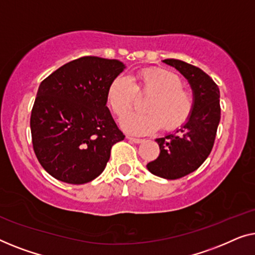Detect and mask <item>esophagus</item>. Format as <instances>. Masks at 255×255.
<instances>
[{"mask_svg": "<svg viewBox=\"0 0 255 255\" xmlns=\"http://www.w3.org/2000/svg\"><path fill=\"white\" fill-rule=\"evenodd\" d=\"M129 141H131V142H134V143H141V142H143V139L142 138H137V137H131V136H128L127 137Z\"/></svg>", "mask_w": 255, "mask_h": 255, "instance_id": "34e87169", "label": "esophagus"}]
</instances>
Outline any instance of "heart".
Returning a JSON list of instances; mask_svg holds the SVG:
<instances>
[{"label": "heart", "mask_w": 255, "mask_h": 255, "mask_svg": "<svg viewBox=\"0 0 255 255\" xmlns=\"http://www.w3.org/2000/svg\"><path fill=\"white\" fill-rule=\"evenodd\" d=\"M181 78L164 69H143L132 78L118 76L107 88V106L119 119L133 108L135 97L151 95L143 110L145 115H131L121 121L125 130L146 134L162 127L172 131L187 123L195 107L193 93L182 88Z\"/></svg>", "instance_id": "b5f03b06"}]
</instances>
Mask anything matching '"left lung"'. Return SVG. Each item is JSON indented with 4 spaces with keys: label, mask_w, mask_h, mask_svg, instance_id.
<instances>
[{
    "label": "left lung",
    "mask_w": 255,
    "mask_h": 255,
    "mask_svg": "<svg viewBox=\"0 0 255 255\" xmlns=\"http://www.w3.org/2000/svg\"><path fill=\"white\" fill-rule=\"evenodd\" d=\"M187 78L194 92L195 107L180 129L157 138L159 156L146 167L157 177L174 180L201 166L209 156L221 120L220 89L200 68L175 59L164 60Z\"/></svg>",
    "instance_id": "1"
}]
</instances>
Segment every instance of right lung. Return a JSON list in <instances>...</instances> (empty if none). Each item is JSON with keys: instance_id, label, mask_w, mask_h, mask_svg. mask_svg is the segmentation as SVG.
Here are the masks:
<instances>
[{"instance_id": "obj_1", "label": "right lung", "mask_w": 255, "mask_h": 255, "mask_svg": "<svg viewBox=\"0 0 255 255\" xmlns=\"http://www.w3.org/2000/svg\"><path fill=\"white\" fill-rule=\"evenodd\" d=\"M118 60L83 56L39 85L32 107V144L41 166L57 180L90 182L125 135L106 106L107 88L124 70Z\"/></svg>"}]
</instances>
